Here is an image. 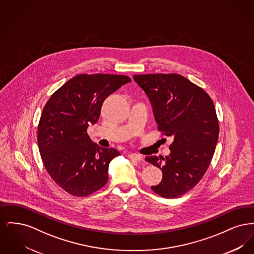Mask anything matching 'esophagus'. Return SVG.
Here are the masks:
<instances>
[{
	"label": "esophagus",
	"instance_id": "obj_1",
	"mask_svg": "<svg viewBox=\"0 0 254 254\" xmlns=\"http://www.w3.org/2000/svg\"><path fill=\"white\" fill-rule=\"evenodd\" d=\"M127 157L129 159H132V160H136V161H143V156H141L139 154H136V153H129L127 155Z\"/></svg>",
	"mask_w": 254,
	"mask_h": 254
}]
</instances>
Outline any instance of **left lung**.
<instances>
[{
  "instance_id": "8db88e82",
  "label": "left lung",
  "mask_w": 254,
  "mask_h": 254,
  "mask_svg": "<svg viewBox=\"0 0 254 254\" xmlns=\"http://www.w3.org/2000/svg\"><path fill=\"white\" fill-rule=\"evenodd\" d=\"M148 97L158 129L173 137L166 158L145 161L162 169L161 183L151 190L164 198L187 193L208 168L219 136L217 115L205 90L179 74L134 75Z\"/></svg>"
}]
</instances>
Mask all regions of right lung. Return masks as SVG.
<instances>
[{"label":"right lung","mask_w":254,"mask_h":254,"mask_svg":"<svg viewBox=\"0 0 254 254\" xmlns=\"http://www.w3.org/2000/svg\"><path fill=\"white\" fill-rule=\"evenodd\" d=\"M131 82L126 75L80 74L49 98L38 127V145L50 177L67 193L84 197L109 180V163L120 155L101 147L86 132L107 97Z\"/></svg>","instance_id":"1"}]
</instances>
